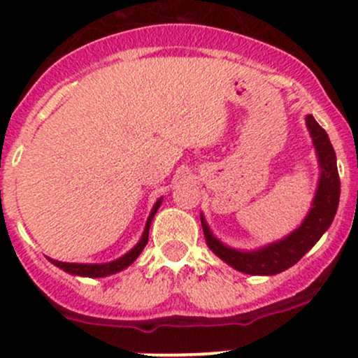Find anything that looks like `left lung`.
<instances>
[{"mask_svg": "<svg viewBox=\"0 0 358 358\" xmlns=\"http://www.w3.org/2000/svg\"><path fill=\"white\" fill-rule=\"evenodd\" d=\"M306 125L311 134L317 163H320V180L314 194L311 209L297 229L278 241L262 246L258 250H236L224 245L221 239L212 234L206 217L200 214L203 236L212 253L234 270L250 275H277L296 265L309 250L320 241L333 219L340 202V176L336 168V155L326 131L314 120L313 115H306Z\"/></svg>", "mask_w": 358, "mask_h": 358, "instance_id": "obj_1", "label": "left lung"}]
</instances>
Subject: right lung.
<instances>
[{
	"mask_svg": "<svg viewBox=\"0 0 358 358\" xmlns=\"http://www.w3.org/2000/svg\"><path fill=\"white\" fill-rule=\"evenodd\" d=\"M161 202H163V197L156 200L155 207L151 209V214H149L148 221H146V227H144V233L141 236L139 243L132 248L131 251H127L125 255H122L120 258L117 260L108 262V263H66V262H57L54 258H49L50 263L59 266L61 270L68 272L71 275H78V277H90V278H100V277H108V275H113L117 272H122L124 268H127L129 265H132L137 257L141 255V251L144 250V246L148 245V238H149V227H151L152 217L158 212Z\"/></svg>",
	"mask_w": 358,
	"mask_h": 358,
	"instance_id": "obj_1",
	"label": "right lung"
}]
</instances>
